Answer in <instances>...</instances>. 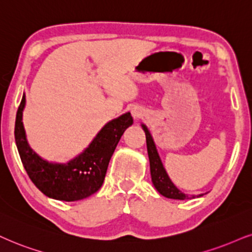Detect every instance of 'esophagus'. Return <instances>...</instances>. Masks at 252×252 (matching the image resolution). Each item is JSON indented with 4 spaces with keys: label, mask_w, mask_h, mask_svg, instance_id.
Instances as JSON below:
<instances>
[{
    "label": "esophagus",
    "mask_w": 252,
    "mask_h": 252,
    "mask_svg": "<svg viewBox=\"0 0 252 252\" xmlns=\"http://www.w3.org/2000/svg\"><path fill=\"white\" fill-rule=\"evenodd\" d=\"M131 113L134 119H139V118H141L142 116H144V110H142L141 106H134V107H132Z\"/></svg>",
    "instance_id": "obj_1"
}]
</instances>
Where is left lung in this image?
<instances>
[{
    "label": "left lung",
    "instance_id": "left-lung-1",
    "mask_svg": "<svg viewBox=\"0 0 252 252\" xmlns=\"http://www.w3.org/2000/svg\"><path fill=\"white\" fill-rule=\"evenodd\" d=\"M141 127L146 134L148 158H150L152 182H153L155 189H157L161 195H163L164 197L174 198V200H188V198H194V195H192L191 197H189L187 194H183L180 189L175 187V185H174L172 180L169 179L168 174H167L166 169H164L162 162H161L159 153H158L157 147H155V144L150 131H148V128L146 127V125H144V124H142Z\"/></svg>",
    "mask_w": 252,
    "mask_h": 252
}]
</instances>
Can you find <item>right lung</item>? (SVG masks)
Here are the masks:
<instances>
[{
  "label": "right lung",
  "instance_id": "1",
  "mask_svg": "<svg viewBox=\"0 0 252 252\" xmlns=\"http://www.w3.org/2000/svg\"><path fill=\"white\" fill-rule=\"evenodd\" d=\"M24 106L23 94L15 121V141L24 169L33 185L48 197L67 202L83 200L98 191L121 135L133 124L131 113L127 112L107 123L78 157L67 163H52L38 157L28 144L22 123Z\"/></svg>",
  "mask_w": 252,
  "mask_h": 252
}]
</instances>
